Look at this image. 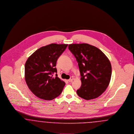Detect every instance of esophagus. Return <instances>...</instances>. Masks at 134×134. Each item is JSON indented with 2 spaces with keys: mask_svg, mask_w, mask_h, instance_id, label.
I'll return each mask as SVG.
<instances>
[{
  "mask_svg": "<svg viewBox=\"0 0 134 134\" xmlns=\"http://www.w3.org/2000/svg\"><path fill=\"white\" fill-rule=\"evenodd\" d=\"M73 79H74V77H70V79L69 80H68V82H72V81Z\"/></svg>",
  "mask_w": 134,
  "mask_h": 134,
  "instance_id": "obj_1",
  "label": "esophagus"
}]
</instances>
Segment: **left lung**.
I'll list each match as a JSON object with an SVG mask.
<instances>
[{
	"label": "left lung",
	"instance_id": "1",
	"mask_svg": "<svg viewBox=\"0 0 134 134\" xmlns=\"http://www.w3.org/2000/svg\"><path fill=\"white\" fill-rule=\"evenodd\" d=\"M69 49L77 61L82 85L79 96L86 100L97 98L105 91L111 76V65L105 55L88 44H72Z\"/></svg>",
	"mask_w": 134,
	"mask_h": 134
}]
</instances>
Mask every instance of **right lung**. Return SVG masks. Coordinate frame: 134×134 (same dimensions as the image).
Masks as SVG:
<instances>
[{
    "instance_id": "1",
    "label": "right lung",
    "mask_w": 134,
    "mask_h": 134,
    "mask_svg": "<svg viewBox=\"0 0 134 134\" xmlns=\"http://www.w3.org/2000/svg\"><path fill=\"white\" fill-rule=\"evenodd\" d=\"M68 44H51L37 50L25 65V80L30 90L39 98L51 100L58 97L65 83L57 77V60ZM56 73V77L53 76Z\"/></svg>"
}]
</instances>
